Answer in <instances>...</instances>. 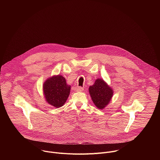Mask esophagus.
I'll return each instance as SVG.
<instances>
[{
	"mask_svg": "<svg viewBox=\"0 0 160 160\" xmlns=\"http://www.w3.org/2000/svg\"><path fill=\"white\" fill-rule=\"evenodd\" d=\"M75 91H76V92H81V91H82L83 90V88H82V87H75Z\"/></svg>",
	"mask_w": 160,
	"mask_h": 160,
	"instance_id": "esophagus-1",
	"label": "esophagus"
}]
</instances>
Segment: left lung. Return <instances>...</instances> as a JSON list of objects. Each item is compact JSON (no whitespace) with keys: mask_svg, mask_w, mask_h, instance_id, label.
Wrapping results in <instances>:
<instances>
[{"mask_svg":"<svg viewBox=\"0 0 160 160\" xmlns=\"http://www.w3.org/2000/svg\"><path fill=\"white\" fill-rule=\"evenodd\" d=\"M93 103L99 109H103L110 102L114 94L113 89L103 80L98 78L88 88Z\"/></svg>","mask_w":160,"mask_h":160,"instance_id":"obj_1","label":"left lung"}]
</instances>
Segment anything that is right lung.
Here are the masks:
<instances>
[{
    "mask_svg": "<svg viewBox=\"0 0 160 160\" xmlns=\"http://www.w3.org/2000/svg\"><path fill=\"white\" fill-rule=\"evenodd\" d=\"M71 86L68 85L64 77L53 75L43 84V93L46 102L54 108H59L66 102L70 94Z\"/></svg>",
    "mask_w": 160,
    "mask_h": 160,
    "instance_id": "add662e5",
    "label": "right lung"
}]
</instances>
